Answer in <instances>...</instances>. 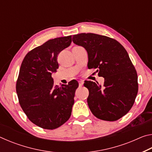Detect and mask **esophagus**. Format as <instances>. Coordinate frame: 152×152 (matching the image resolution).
<instances>
[{
    "mask_svg": "<svg viewBox=\"0 0 152 152\" xmlns=\"http://www.w3.org/2000/svg\"><path fill=\"white\" fill-rule=\"evenodd\" d=\"M78 82H79V86H82V85H83V84H84V81L83 80H80L78 81Z\"/></svg>",
    "mask_w": 152,
    "mask_h": 152,
    "instance_id": "1",
    "label": "esophagus"
}]
</instances>
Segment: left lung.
<instances>
[{
  "label": "left lung",
  "instance_id": "left-lung-1",
  "mask_svg": "<svg viewBox=\"0 0 152 152\" xmlns=\"http://www.w3.org/2000/svg\"><path fill=\"white\" fill-rule=\"evenodd\" d=\"M72 41L86 49L88 69H96L104 78L102 86L84 82L89 109L99 119H119L132 109L138 92L137 74L127 51L117 40L94 33L74 35Z\"/></svg>",
  "mask_w": 152,
  "mask_h": 152
}]
</instances>
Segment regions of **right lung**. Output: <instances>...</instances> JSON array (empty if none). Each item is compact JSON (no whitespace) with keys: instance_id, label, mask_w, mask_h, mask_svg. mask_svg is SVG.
<instances>
[{"instance_id":"add662e5","label":"right lung","mask_w":152,"mask_h":152,"mask_svg":"<svg viewBox=\"0 0 152 152\" xmlns=\"http://www.w3.org/2000/svg\"><path fill=\"white\" fill-rule=\"evenodd\" d=\"M72 36L50 39L27 53L16 83L19 102L31 121L41 128L55 129L71 116L78 82L53 85L51 73L59 68L58 56L70 46Z\"/></svg>"}]
</instances>
